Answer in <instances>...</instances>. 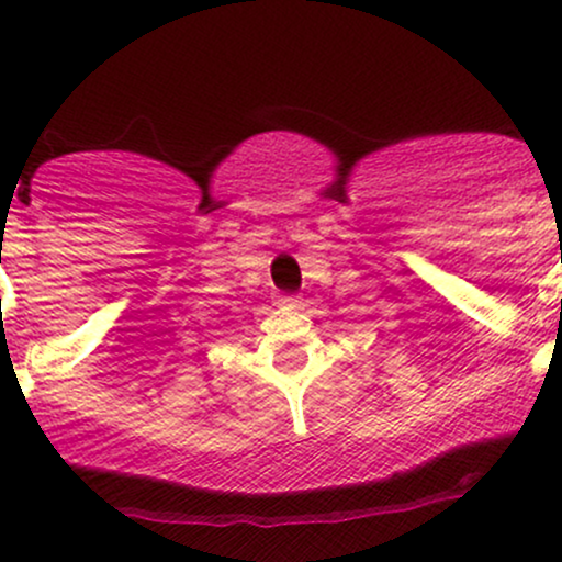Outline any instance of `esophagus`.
<instances>
[{"label":"esophagus","mask_w":562,"mask_h":562,"mask_svg":"<svg viewBox=\"0 0 562 562\" xmlns=\"http://www.w3.org/2000/svg\"><path fill=\"white\" fill-rule=\"evenodd\" d=\"M280 306H285V308H299V306H301V299H299V295H285V299H280Z\"/></svg>","instance_id":"1"}]
</instances>
